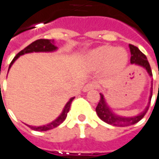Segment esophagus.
Here are the masks:
<instances>
[{
  "label": "esophagus",
  "mask_w": 159,
  "mask_h": 159,
  "mask_svg": "<svg viewBox=\"0 0 159 159\" xmlns=\"http://www.w3.org/2000/svg\"><path fill=\"white\" fill-rule=\"evenodd\" d=\"M98 88V85H97L96 83H94V82H89V83H87L85 86H84V88H83V91L84 92H87V91H89V89H97Z\"/></svg>",
  "instance_id": "34e87169"
}]
</instances>
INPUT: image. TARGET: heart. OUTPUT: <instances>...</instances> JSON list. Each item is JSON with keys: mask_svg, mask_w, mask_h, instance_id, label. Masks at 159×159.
Masks as SVG:
<instances>
[{"mask_svg": "<svg viewBox=\"0 0 159 159\" xmlns=\"http://www.w3.org/2000/svg\"><path fill=\"white\" fill-rule=\"evenodd\" d=\"M86 60L93 69H101L106 65L108 69L118 70L126 65L128 57L126 51L121 48L104 46L89 52Z\"/></svg>", "mask_w": 159, "mask_h": 159, "instance_id": "b5f03b06", "label": "heart"}]
</instances>
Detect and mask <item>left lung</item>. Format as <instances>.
Segmentation results:
<instances>
[{"label":"left lung","mask_w":159,"mask_h":159,"mask_svg":"<svg viewBox=\"0 0 159 159\" xmlns=\"http://www.w3.org/2000/svg\"><path fill=\"white\" fill-rule=\"evenodd\" d=\"M129 49H130L131 58L130 63L131 64H135V65H139L142 68L146 69V70L148 71V75L150 77H152V71H151V68L150 65L147 60V57L142 53L141 51L139 50V48H137L134 45L129 44ZM151 85L153 86V83L151 81ZM100 98H99V102L96 108V112L98 116V118L103 120L104 122L108 123L109 125L112 126H116V127H128L134 125L136 123H138L142 118L146 115L148 109L149 108V104H150V100L152 98V87L150 89V96H149V101L148 103V106L146 108L142 111L141 113L138 114L137 116H133V117H122L117 115L111 108H109L108 105L104 95L102 93H99Z\"/></svg>","instance_id":"8db88e82"}]
</instances>
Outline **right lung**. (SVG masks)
Wrapping results in <instances>:
<instances>
[{
  "label": "right lung",
  "instance_id": "1",
  "mask_svg": "<svg viewBox=\"0 0 159 159\" xmlns=\"http://www.w3.org/2000/svg\"><path fill=\"white\" fill-rule=\"evenodd\" d=\"M57 47L54 45V40H44V39H40V40H37L35 41H33L32 43H30L29 46H27L25 49H23L21 51H20L17 55L14 57V59L12 60V61L10 64L9 70L11 69V67L12 66V64L14 63V61L17 60L18 58L21 55H24L26 53H31V52H52V51H57ZM74 98H70V100L66 103L65 107L63 108L62 112L61 113V115L55 119L52 122L43 125V126H40V127H35V126H29L31 129L36 131H47L52 129L56 127H58L59 125H61L63 121L65 120V119L67 118V114L70 110V104L72 102V100L74 99Z\"/></svg>",
  "mask_w": 159,
  "mask_h": 159
}]
</instances>
